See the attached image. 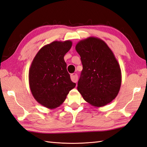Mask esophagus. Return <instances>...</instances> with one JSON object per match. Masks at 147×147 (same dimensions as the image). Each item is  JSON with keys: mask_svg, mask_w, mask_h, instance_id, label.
Instances as JSON below:
<instances>
[{"mask_svg": "<svg viewBox=\"0 0 147 147\" xmlns=\"http://www.w3.org/2000/svg\"><path fill=\"white\" fill-rule=\"evenodd\" d=\"M70 78H71V81L75 82V83H77V82L78 80V76H77V75L76 74H71Z\"/></svg>", "mask_w": 147, "mask_h": 147, "instance_id": "34e87169", "label": "esophagus"}]
</instances>
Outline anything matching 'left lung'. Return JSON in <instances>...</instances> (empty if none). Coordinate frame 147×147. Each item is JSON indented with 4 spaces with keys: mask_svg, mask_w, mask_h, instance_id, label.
<instances>
[{
    "mask_svg": "<svg viewBox=\"0 0 147 147\" xmlns=\"http://www.w3.org/2000/svg\"><path fill=\"white\" fill-rule=\"evenodd\" d=\"M83 70L77 89L92 106L103 107L119 94L121 83L119 63L109 47L102 39L89 37L76 46Z\"/></svg>",
    "mask_w": 147,
    "mask_h": 147,
    "instance_id": "8db88e82",
    "label": "left lung"
}]
</instances>
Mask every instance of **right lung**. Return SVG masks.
Masks as SVG:
<instances>
[{"mask_svg":"<svg viewBox=\"0 0 147 147\" xmlns=\"http://www.w3.org/2000/svg\"><path fill=\"white\" fill-rule=\"evenodd\" d=\"M71 45L69 40L53 41L39 50L32 60L28 71L30 91L35 100L47 109L61 105L76 85L63 59Z\"/></svg>","mask_w":147,"mask_h":147,"instance_id":"right-lung-1","label":"right lung"}]
</instances>
